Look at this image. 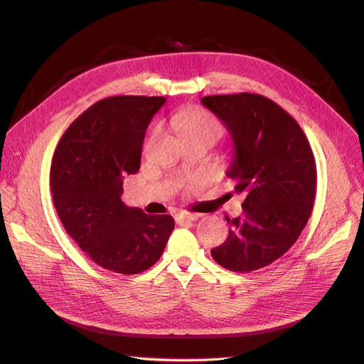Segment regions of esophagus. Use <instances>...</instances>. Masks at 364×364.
Listing matches in <instances>:
<instances>
[{"label":"esophagus","mask_w":364,"mask_h":364,"mask_svg":"<svg viewBox=\"0 0 364 364\" xmlns=\"http://www.w3.org/2000/svg\"><path fill=\"white\" fill-rule=\"evenodd\" d=\"M199 218V214H191V213H181L176 215V222L185 223V222H194V220Z\"/></svg>","instance_id":"34e87169"}]
</instances>
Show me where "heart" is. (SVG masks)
Segmentation results:
<instances>
[{
  "label": "heart",
  "instance_id": "obj_1",
  "mask_svg": "<svg viewBox=\"0 0 364 364\" xmlns=\"http://www.w3.org/2000/svg\"><path fill=\"white\" fill-rule=\"evenodd\" d=\"M173 124L179 129L183 139L194 136H211L218 138L222 134V126L218 121L202 107H185L171 117ZM156 132H153L149 142L155 138Z\"/></svg>",
  "mask_w": 364,
  "mask_h": 364
}]
</instances>
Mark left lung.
Listing matches in <instances>:
<instances>
[{
  "label": "left lung",
  "mask_w": 364,
  "mask_h": 364,
  "mask_svg": "<svg viewBox=\"0 0 364 364\" xmlns=\"http://www.w3.org/2000/svg\"><path fill=\"white\" fill-rule=\"evenodd\" d=\"M202 103L232 136L235 156L226 174L245 196L243 214L226 217L229 235L211 255L230 272L262 269L296 243L311 215L317 170L310 142L297 121L264 95H208Z\"/></svg>",
  "instance_id": "8db88e82"
}]
</instances>
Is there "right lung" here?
Listing matches in <instances>:
<instances>
[{"label": "right lung", "instance_id": "add662e5", "mask_svg": "<svg viewBox=\"0 0 364 364\" xmlns=\"http://www.w3.org/2000/svg\"><path fill=\"white\" fill-rule=\"evenodd\" d=\"M165 97L115 95L75 118L54 151L53 202L68 235L98 266L121 274L150 269L174 229L121 200L123 178L139 170L150 119Z\"/></svg>", "mask_w": 364, "mask_h": 364}]
</instances>
